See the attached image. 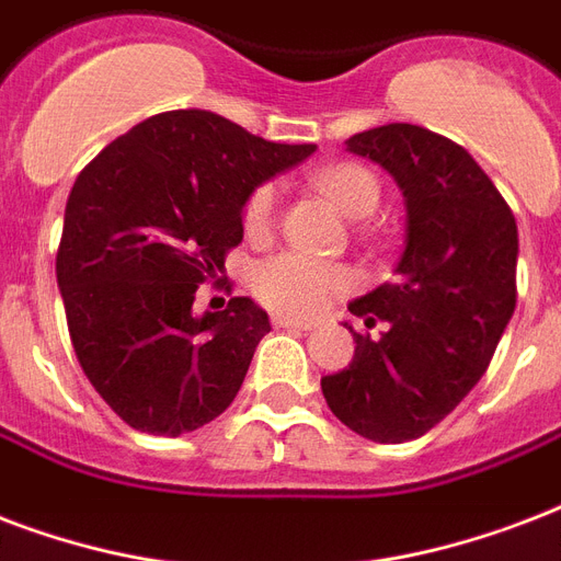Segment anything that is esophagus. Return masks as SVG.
<instances>
[{"instance_id":"34e87169","label":"esophagus","mask_w":561,"mask_h":561,"mask_svg":"<svg viewBox=\"0 0 561 561\" xmlns=\"http://www.w3.org/2000/svg\"><path fill=\"white\" fill-rule=\"evenodd\" d=\"M272 324H275V328H295V330H310L312 328V321L293 319V316H272Z\"/></svg>"}]
</instances>
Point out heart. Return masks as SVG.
<instances>
[{
  "label": "heart",
  "mask_w": 561,
  "mask_h": 561,
  "mask_svg": "<svg viewBox=\"0 0 561 561\" xmlns=\"http://www.w3.org/2000/svg\"><path fill=\"white\" fill-rule=\"evenodd\" d=\"M312 184L351 219H363L380 202V184L371 169L359 163H330L312 175ZM277 219V186L260 184L242 207V231L251 240L272 233ZM357 277L345 263L319 260L304 251H280L251 272V289L260 304L286 316H312L342 295H348Z\"/></svg>",
  "instance_id": "1"
}]
</instances>
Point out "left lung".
I'll return each mask as SVG.
<instances>
[{
	"mask_svg": "<svg viewBox=\"0 0 561 561\" xmlns=\"http://www.w3.org/2000/svg\"><path fill=\"white\" fill-rule=\"evenodd\" d=\"M407 198L398 277L348 304L363 328L354 363L321 377L330 412L359 436L401 445L424 436L477 386L510 324L518 225L492 178L462 146L421 125L354 134Z\"/></svg>",
	"mask_w": 561,
	"mask_h": 561,
	"instance_id": "1",
	"label": "left lung"
}]
</instances>
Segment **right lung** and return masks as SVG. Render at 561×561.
I'll return each mask as SVG.
<instances>
[{"instance_id":"obj_1","label":"right lung","mask_w":561,"mask_h":561,"mask_svg":"<svg viewBox=\"0 0 561 561\" xmlns=\"http://www.w3.org/2000/svg\"><path fill=\"white\" fill-rule=\"evenodd\" d=\"M312 151L210 111H167L81 169L55 272L78 363L128 427L181 436L231 407L268 316L231 298L198 319L195 293L221 284L254 186Z\"/></svg>"}]
</instances>
